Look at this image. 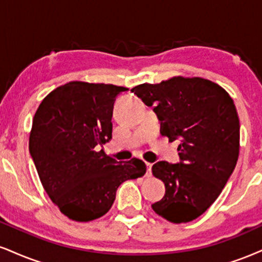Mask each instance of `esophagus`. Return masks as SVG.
Masks as SVG:
<instances>
[{
    "mask_svg": "<svg viewBox=\"0 0 262 262\" xmlns=\"http://www.w3.org/2000/svg\"><path fill=\"white\" fill-rule=\"evenodd\" d=\"M145 165H146V176L147 177H151V167H152V163L150 162H145Z\"/></svg>",
    "mask_w": 262,
    "mask_h": 262,
    "instance_id": "esophagus-1",
    "label": "esophagus"
}]
</instances>
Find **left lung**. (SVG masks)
<instances>
[{
	"instance_id": "1",
	"label": "left lung",
	"mask_w": 262,
	"mask_h": 262,
	"mask_svg": "<svg viewBox=\"0 0 262 262\" xmlns=\"http://www.w3.org/2000/svg\"><path fill=\"white\" fill-rule=\"evenodd\" d=\"M135 94L161 122V134L179 140L178 163L159 161L152 174L165 183V196L151 205L159 216L185 223L213 204L239 156V118L223 88L203 78L174 77L141 84Z\"/></svg>"
}]
</instances>
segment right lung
Returning <instances> with one entry per match:
<instances>
[{"instance_id": "add662e5", "label": "right lung", "mask_w": 262, "mask_h": 262, "mask_svg": "<svg viewBox=\"0 0 262 262\" xmlns=\"http://www.w3.org/2000/svg\"><path fill=\"white\" fill-rule=\"evenodd\" d=\"M127 90L71 81L51 91L34 116L31 159L50 199L73 221L89 222L105 215L119 185L146 172L139 159L118 162L99 151L112 139L116 97Z\"/></svg>"}]
</instances>
